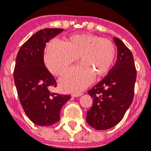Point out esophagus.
<instances>
[{
	"mask_svg": "<svg viewBox=\"0 0 151 151\" xmlns=\"http://www.w3.org/2000/svg\"><path fill=\"white\" fill-rule=\"evenodd\" d=\"M81 95H82V93H73V94L72 95V96H73V97H79V96H81Z\"/></svg>",
	"mask_w": 151,
	"mask_h": 151,
	"instance_id": "1",
	"label": "esophagus"
}]
</instances>
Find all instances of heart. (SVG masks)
Instances as JSON below:
<instances>
[{
  "label": "heart",
  "instance_id": "b5f03b06",
  "mask_svg": "<svg viewBox=\"0 0 151 151\" xmlns=\"http://www.w3.org/2000/svg\"><path fill=\"white\" fill-rule=\"evenodd\" d=\"M81 58L82 64L71 69L59 80L61 90L79 92L97 78L105 76L116 59V47L110 40L92 34H77L69 37L65 44L52 41L45 52L47 69L55 76H61Z\"/></svg>",
  "mask_w": 151,
  "mask_h": 151
}]
</instances>
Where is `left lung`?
<instances>
[{
  "label": "left lung",
  "instance_id": "1",
  "mask_svg": "<svg viewBox=\"0 0 151 151\" xmlns=\"http://www.w3.org/2000/svg\"><path fill=\"white\" fill-rule=\"evenodd\" d=\"M117 60L108 74L88 91L93 106L87 113V123L96 130L116 126L123 119L134 96L136 70L130 50L118 38Z\"/></svg>",
  "mask_w": 151,
  "mask_h": 151
}]
</instances>
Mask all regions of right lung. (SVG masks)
Instances as JSON below:
<instances>
[{
	"label": "right lung",
	"instance_id": "right-lung-1",
	"mask_svg": "<svg viewBox=\"0 0 151 151\" xmlns=\"http://www.w3.org/2000/svg\"><path fill=\"white\" fill-rule=\"evenodd\" d=\"M63 30L47 28L37 32L21 46L16 57L14 81L20 102L27 117L38 126L59 121L61 109L71 98L50 91L57 83L44 61L46 44Z\"/></svg>",
	"mask_w": 151,
	"mask_h": 151
}]
</instances>
